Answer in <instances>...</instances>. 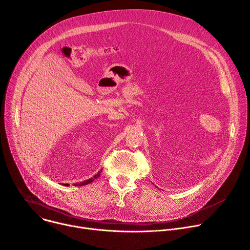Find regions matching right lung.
I'll return each instance as SVG.
<instances>
[{"label": "right lung", "instance_id": "right-lung-1", "mask_svg": "<svg viewBox=\"0 0 250 250\" xmlns=\"http://www.w3.org/2000/svg\"><path fill=\"white\" fill-rule=\"evenodd\" d=\"M101 172H102V170L101 171H99L96 175H94L92 178H90V179H88V180H85V181H83V182H80V183H76V184H74V186H83V185H87V184H90V183H92L95 179H97V178L100 176V174H101ZM65 186H69V184H65Z\"/></svg>", "mask_w": 250, "mask_h": 250}]
</instances>
